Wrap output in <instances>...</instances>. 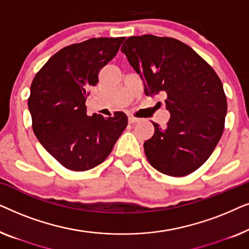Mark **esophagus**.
<instances>
[{
	"label": "esophagus",
	"instance_id": "esophagus-1",
	"mask_svg": "<svg viewBox=\"0 0 249 249\" xmlns=\"http://www.w3.org/2000/svg\"><path fill=\"white\" fill-rule=\"evenodd\" d=\"M129 124H136V122L139 121L138 118H135V117H129Z\"/></svg>",
	"mask_w": 249,
	"mask_h": 249
}]
</instances>
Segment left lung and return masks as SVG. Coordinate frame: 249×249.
I'll return each instance as SVG.
<instances>
[{
  "label": "left lung",
  "mask_w": 249,
  "mask_h": 249,
  "mask_svg": "<svg viewBox=\"0 0 249 249\" xmlns=\"http://www.w3.org/2000/svg\"><path fill=\"white\" fill-rule=\"evenodd\" d=\"M141 76L146 95L166 94L171 117L165 128L153 122L144 142L153 168L185 177L207 161L224 129L227 97L213 68L192 47L171 37L131 36L121 47Z\"/></svg>",
  "instance_id": "obj_1"
}]
</instances>
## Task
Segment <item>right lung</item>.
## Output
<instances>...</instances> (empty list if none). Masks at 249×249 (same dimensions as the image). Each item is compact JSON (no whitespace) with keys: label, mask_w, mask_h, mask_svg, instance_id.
Instances as JSON below:
<instances>
[{"label":"right lung","mask_w":249,"mask_h":249,"mask_svg":"<svg viewBox=\"0 0 249 249\" xmlns=\"http://www.w3.org/2000/svg\"><path fill=\"white\" fill-rule=\"evenodd\" d=\"M124 40L101 37L63 47L44 64L30 86L34 134L71 171H87L104 162L127 127L124 112L108 118L86 114L88 88L98 83L101 69Z\"/></svg>","instance_id":"add662e5"}]
</instances>
